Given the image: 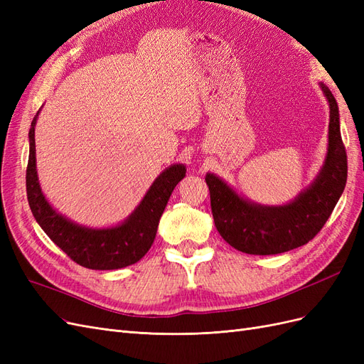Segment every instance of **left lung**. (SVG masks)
Listing matches in <instances>:
<instances>
[{
    "instance_id": "8db88e82",
    "label": "left lung",
    "mask_w": 364,
    "mask_h": 364,
    "mask_svg": "<svg viewBox=\"0 0 364 364\" xmlns=\"http://www.w3.org/2000/svg\"><path fill=\"white\" fill-rule=\"evenodd\" d=\"M329 103L328 153L323 168L310 188L284 206H261L241 199L234 190L208 173L215 228L226 243L250 255H274L306 245L331 215L348 178L346 149L340 135L338 106L322 83Z\"/></svg>"
}]
</instances>
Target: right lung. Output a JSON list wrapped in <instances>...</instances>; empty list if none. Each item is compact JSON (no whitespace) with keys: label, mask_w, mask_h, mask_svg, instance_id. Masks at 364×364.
Masks as SVG:
<instances>
[{"label":"right lung","mask_w":364,"mask_h":364,"mask_svg":"<svg viewBox=\"0 0 364 364\" xmlns=\"http://www.w3.org/2000/svg\"><path fill=\"white\" fill-rule=\"evenodd\" d=\"M38 114L28 132L30 155L26 171L27 199L33 215L54 245L82 267L92 270H114L135 264L146 255L156 237L159 218L170 196L183 178V165H171L153 182L144 199L132 215L115 228L90 229L79 226L54 211L46 200L38 182L35 126Z\"/></svg>","instance_id":"add662e5"}]
</instances>
